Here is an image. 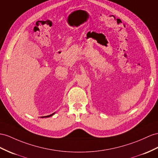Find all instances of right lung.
Returning <instances> with one entry per match:
<instances>
[{"mask_svg":"<svg viewBox=\"0 0 158 158\" xmlns=\"http://www.w3.org/2000/svg\"><path fill=\"white\" fill-rule=\"evenodd\" d=\"M55 114V113H54ZM54 114H51V115H47V116H44V117H41V118H48V117H51V116H52V115H53Z\"/></svg>","mask_w":158,"mask_h":158,"instance_id":"1","label":"right lung"}]
</instances>
